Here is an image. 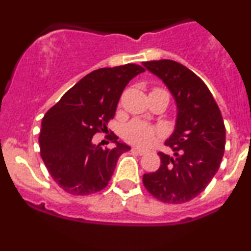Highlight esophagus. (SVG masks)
Returning <instances> with one entry per match:
<instances>
[{
	"mask_svg": "<svg viewBox=\"0 0 251 251\" xmlns=\"http://www.w3.org/2000/svg\"><path fill=\"white\" fill-rule=\"evenodd\" d=\"M132 151H134V152H137L138 154H140V155H143V154H145V150H143V149H140V148H132Z\"/></svg>",
	"mask_w": 251,
	"mask_h": 251,
	"instance_id": "esophagus-1",
	"label": "esophagus"
}]
</instances>
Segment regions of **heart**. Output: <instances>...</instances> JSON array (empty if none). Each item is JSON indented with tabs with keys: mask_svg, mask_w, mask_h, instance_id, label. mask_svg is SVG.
<instances>
[{
	"mask_svg": "<svg viewBox=\"0 0 251 251\" xmlns=\"http://www.w3.org/2000/svg\"><path fill=\"white\" fill-rule=\"evenodd\" d=\"M123 134L129 143L139 146H149L158 137V129L150 124L133 120L124 127Z\"/></svg>",
	"mask_w": 251,
	"mask_h": 251,
	"instance_id": "heart-1",
	"label": "heart"
}]
</instances>
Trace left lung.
<instances>
[{
	"label": "left lung",
	"mask_w": 251,
	"mask_h": 251,
	"mask_svg": "<svg viewBox=\"0 0 251 251\" xmlns=\"http://www.w3.org/2000/svg\"><path fill=\"white\" fill-rule=\"evenodd\" d=\"M174 97L177 117L165 145L174 157L159 152L157 171L143 176L145 188L164 203L191 201L208 186L220 169L226 148V126L206 85L185 66L172 60L143 62Z\"/></svg>",
	"instance_id": "8db88e82"
}]
</instances>
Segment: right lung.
<instances>
[{
	"label": "right lung",
	"instance_id": "1",
	"mask_svg": "<svg viewBox=\"0 0 251 251\" xmlns=\"http://www.w3.org/2000/svg\"><path fill=\"white\" fill-rule=\"evenodd\" d=\"M143 72L134 63L91 72L45 114L40 153L51 178L66 192L87 196L106 188L119 157L131 150L116 134L109 138L116 146L102 149L93 143V135L107 129L124 88Z\"/></svg>",
	"mask_w": 251,
	"mask_h": 251
}]
</instances>
